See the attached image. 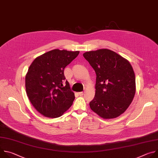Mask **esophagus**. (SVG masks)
Wrapping results in <instances>:
<instances>
[{"mask_svg":"<svg viewBox=\"0 0 158 158\" xmlns=\"http://www.w3.org/2000/svg\"><path fill=\"white\" fill-rule=\"evenodd\" d=\"M78 94H79V96H82L84 95V93H83V92H79V93H78Z\"/></svg>","mask_w":158,"mask_h":158,"instance_id":"1","label":"esophagus"}]
</instances>
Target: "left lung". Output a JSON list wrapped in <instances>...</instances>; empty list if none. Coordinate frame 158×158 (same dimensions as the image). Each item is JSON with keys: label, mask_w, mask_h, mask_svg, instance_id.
<instances>
[{"label": "left lung", "mask_w": 158, "mask_h": 158, "mask_svg": "<svg viewBox=\"0 0 158 158\" xmlns=\"http://www.w3.org/2000/svg\"><path fill=\"white\" fill-rule=\"evenodd\" d=\"M83 56L96 74V94L90 107L104 119L118 117L129 106L136 93V77L131 64L106 49L86 52Z\"/></svg>", "instance_id": "1"}]
</instances>
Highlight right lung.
I'll use <instances>...</instances> for the list:
<instances>
[{
  "instance_id": "right-lung-1",
  "label": "right lung",
  "mask_w": 158,
  "mask_h": 158,
  "mask_svg": "<svg viewBox=\"0 0 158 158\" xmlns=\"http://www.w3.org/2000/svg\"><path fill=\"white\" fill-rule=\"evenodd\" d=\"M79 54L54 49L35 58L30 65L26 76L27 95L45 117H60L72 106L74 93L67 81L65 82L64 69Z\"/></svg>"
}]
</instances>
